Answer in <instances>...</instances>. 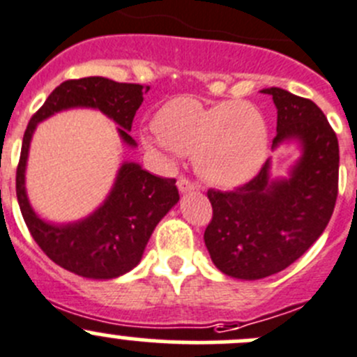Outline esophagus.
<instances>
[{"instance_id":"1","label":"esophagus","mask_w":357,"mask_h":357,"mask_svg":"<svg viewBox=\"0 0 357 357\" xmlns=\"http://www.w3.org/2000/svg\"><path fill=\"white\" fill-rule=\"evenodd\" d=\"M178 188H179V192L181 193H186V192H192V190H199L200 186L197 185V183H193V181H190L188 178H179L178 179Z\"/></svg>"}]
</instances>
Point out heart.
<instances>
[{
    "label": "heart",
    "instance_id": "b5f03b06",
    "mask_svg": "<svg viewBox=\"0 0 357 357\" xmlns=\"http://www.w3.org/2000/svg\"><path fill=\"white\" fill-rule=\"evenodd\" d=\"M150 149L165 155H195L207 181L236 186L248 181L268 155V126L262 114L245 102L204 105L178 96L160 107L155 128L143 135Z\"/></svg>",
    "mask_w": 357,
    "mask_h": 357
}]
</instances>
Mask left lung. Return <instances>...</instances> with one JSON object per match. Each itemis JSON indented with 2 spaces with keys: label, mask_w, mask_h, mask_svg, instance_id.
Returning a JSON list of instances; mask_svg holds the SVG:
<instances>
[{
  "label": "left lung",
  "mask_w": 357,
  "mask_h": 357,
  "mask_svg": "<svg viewBox=\"0 0 357 357\" xmlns=\"http://www.w3.org/2000/svg\"><path fill=\"white\" fill-rule=\"evenodd\" d=\"M278 110L273 149L301 143L290 178H269V160L257 176L231 190H208L212 219L204 240L219 271L261 280L289 268L321 236L338 195V139L321 109L282 88L262 89Z\"/></svg>",
  "instance_id": "1"
}]
</instances>
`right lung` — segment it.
I'll list each match as a JSON object with an SVG mask.
<instances>
[{
  "label": "right lung",
  "mask_w": 357,
  "mask_h": 357,
  "mask_svg": "<svg viewBox=\"0 0 357 357\" xmlns=\"http://www.w3.org/2000/svg\"><path fill=\"white\" fill-rule=\"evenodd\" d=\"M149 89L150 86L107 77L70 79L53 89L24 132L17 167V200L25 225L34 242L55 264L84 278L112 280L138 266L158 221L178 204L176 179L158 178L135 162H124L110 195L91 215L68 225H52L36 215L25 193V164L32 132L38 122L56 112L86 107L114 119L121 126L122 142L136 146L129 131Z\"/></svg>",
  "instance_id": "add662e5"
}]
</instances>
